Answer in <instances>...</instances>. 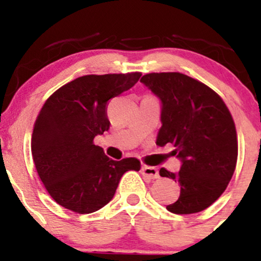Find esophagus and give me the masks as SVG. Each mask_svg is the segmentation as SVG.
Returning a JSON list of instances; mask_svg holds the SVG:
<instances>
[{"label":"esophagus","instance_id":"1","mask_svg":"<svg viewBox=\"0 0 261 261\" xmlns=\"http://www.w3.org/2000/svg\"><path fill=\"white\" fill-rule=\"evenodd\" d=\"M141 173L145 177L149 178V179H156V178H159V172H158L156 168L149 167V165H143L141 167Z\"/></svg>","mask_w":261,"mask_h":261}]
</instances>
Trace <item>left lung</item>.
<instances>
[{
    "label": "left lung",
    "mask_w": 261,
    "mask_h": 261,
    "mask_svg": "<svg viewBox=\"0 0 261 261\" xmlns=\"http://www.w3.org/2000/svg\"><path fill=\"white\" fill-rule=\"evenodd\" d=\"M140 82L162 103L156 145L172 144V154L181 163L178 173L159 172L180 184L179 198L167 210L177 215L203 211L220 198L235 172L232 116L215 91L181 73H150Z\"/></svg>",
    "instance_id": "obj_1"
}]
</instances>
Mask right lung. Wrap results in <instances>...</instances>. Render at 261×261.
<instances>
[{
	"mask_svg": "<svg viewBox=\"0 0 261 261\" xmlns=\"http://www.w3.org/2000/svg\"><path fill=\"white\" fill-rule=\"evenodd\" d=\"M140 73L83 75L46 99L34 126L31 154L46 191L58 204L92 213L114 198L121 177L140 170L136 158L116 162L93 139L109 131L107 102L135 86Z\"/></svg>",
	"mask_w": 261,
	"mask_h": 261,
	"instance_id": "add662e5",
	"label": "right lung"
}]
</instances>
